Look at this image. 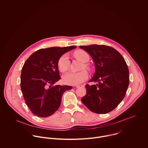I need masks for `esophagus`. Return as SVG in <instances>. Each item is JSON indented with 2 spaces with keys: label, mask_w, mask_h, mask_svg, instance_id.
<instances>
[{
  "label": "esophagus",
  "mask_w": 148,
  "mask_h": 148,
  "mask_svg": "<svg viewBox=\"0 0 148 148\" xmlns=\"http://www.w3.org/2000/svg\"><path fill=\"white\" fill-rule=\"evenodd\" d=\"M84 85H76V88H80V87H83Z\"/></svg>",
  "instance_id": "obj_1"
}]
</instances>
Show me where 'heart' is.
I'll use <instances>...</instances> for the list:
<instances>
[{"mask_svg":"<svg viewBox=\"0 0 148 148\" xmlns=\"http://www.w3.org/2000/svg\"><path fill=\"white\" fill-rule=\"evenodd\" d=\"M74 56L76 58L80 60L83 63H86L89 60V56L87 52L83 50H77L74 52ZM59 71L62 72H66L69 66V60L66 54L62 56L58 63ZM83 68H89V65L84 63ZM88 73L85 71H82L78 72H68L63 76V82L66 84L76 85L80 84L87 79Z\"/></svg>","mask_w":148,"mask_h":148,"instance_id":"obj_1","label":"heart"}]
</instances>
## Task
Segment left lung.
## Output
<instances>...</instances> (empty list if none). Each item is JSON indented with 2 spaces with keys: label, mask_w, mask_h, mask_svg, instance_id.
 <instances>
[{
  "label": "left lung",
  "mask_w": 148,
  "mask_h": 148,
  "mask_svg": "<svg viewBox=\"0 0 148 148\" xmlns=\"http://www.w3.org/2000/svg\"><path fill=\"white\" fill-rule=\"evenodd\" d=\"M92 58L95 72L85 85L86 93L82 103L92 112L107 113L116 108L125 97L129 84V73L122 55L114 48L104 45L80 46Z\"/></svg>",
  "instance_id": "left-lung-1"
}]
</instances>
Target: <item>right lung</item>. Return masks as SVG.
<instances>
[{"instance_id":"add662e5","label":"right lung","mask_w":148,"mask_h":148,"mask_svg":"<svg viewBox=\"0 0 148 148\" xmlns=\"http://www.w3.org/2000/svg\"><path fill=\"white\" fill-rule=\"evenodd\" d=\"M75 45L40 49L33 53L21 69V87L25 103L36 116L47 117L61 104L68 85H53L60 79L58 63L64 53L76 48Z\"/></svg>"}]
</instances>
